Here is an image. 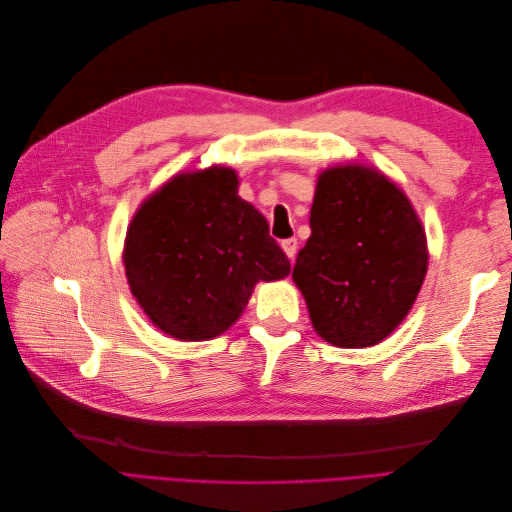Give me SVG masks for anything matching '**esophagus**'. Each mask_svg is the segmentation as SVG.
Returning <instances> with one entry per match:
<instances>
[{
  "label": "esophagus",
  "mask_w": 512,
  "mask_h": 512,
  "mask_svg": "<svg viewBox=\"0 0 512 512\" xmlns=\"http://www.w3.org/2000/svg\"><path fill=\"white\" fill-rule=\"evenodd\" d=\"M282 250H284V252H286V256L292 260L294 256H297V250H299V243H297V239H294V237L284 239V241H282Z\"/></svg>",
  "instance_id": "esophagus-1"
}]
</instances>
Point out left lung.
<instances>
[{
    "label": "left lung",
    "mask_w": 512,
    "mask_h": 512,
    "mask_svg": "<svg viewBox=\"0 0 512 512\" xmlns=\"http://www.w3.org/2000/svg\"><path fill=\"white\" fill-rule=\"evenodd\" d=\"M309 226L292 280L316 333L339 348L376 346L408 316L427 273L425 230L408 196L376 168H327Z\"/></svg>",
    "instance_id": "1"
}]
</instances>
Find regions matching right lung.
Instances as JSON below:
<instances>
[{
    "label": "right lung",
    "instance_id": "right-lung-1",
    "mask_svg": "<svg viewBox=\"0 0 512 512\" xmlns=\"http://www.w3.org/2000/svg\"><path fill=\"white\" fill-rule=\"evenodd\" d=\"M237 190V173L226 166L183 173L130 222L123 247L130 290L170 337H218L243 314L256 282L290 273L265 215Z\"/></svg>",
    "mask_w": 512,
    "mask_h": 512
}]
</instances>
